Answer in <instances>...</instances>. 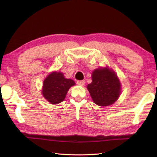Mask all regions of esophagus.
Here are the masks:
<instances>
[{
  "mask_svg": "<svg viewBox=\"0 0 157 157\" xmlns=\"http://www.w3.org/2000/svg\"><path fill=\"white\" fill-rule=\"evenodd\" d=\"M84 84H85V82L84 80L77 81V84L79 86H83V85H84Z\"/></svg>",
  "mask_w": 157,
  "mask_h": 157,
  "instance_id": "esophagus-1",
  "label": "esophagus"
}]
</instances>
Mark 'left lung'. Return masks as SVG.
I'll use <instances>...</instances> for the list:
<instances>
[{"label": "left lung", "instance_id": "left-lung-1", "mask_svg": "<svg viewBox=\"0 0 157 157\" xmlns=\"http://www.w3.org/2000/svg\"><path fill=\"white\" fill-rule=\"evenodd\" d=\"M87 88L94 102L101 106L113 105L121 94L117 75L108 67L96 69L92 73V83Z\"/></svg>", "mask_w": 157, "mask_h": 157}]
</instances>
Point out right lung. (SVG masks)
<instances>
[{"label":"right lung","instance_id":"obj_1","mask_svg":"<svg viewBox=\"0 0 157 157\" xmlns=\"http://www.w3.org/2000/svg\"><path fill=\"white\" fill-rule=\"evenodd\" d=\"M75 84L74 81L65 78L61 72H52L43 82L42 95L51 104H59L64 101L69 89Z\"/></svg>","mask_w":157,"mask_h":157}]
</instances>
